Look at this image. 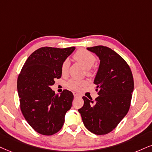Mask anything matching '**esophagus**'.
Wrapping results in <instances>:
<instances>
[{"label": "esophagus", "mask_w": 152, "mask_h": 152, "mask_svg": "<svg viewBox=\"0 0 152 152\" xmlns=\"http://www.w3.org/2000/svg\"><path fill=\"white\" fill-rule=\"evenodd\" d=\"M73 94H74V96H75V97H78V96H80V95L79 94H77V93L74 92V93H73Z\"/></svg>", "instance_id": "obj_1"}]
</instances>
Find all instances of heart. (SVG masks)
<instances>
[{"label": "heart", "mask_w": 152, "mask_h": 152, "mask_svg": "<svg viewBox=\"0 0 152 152\" xmlns=\"http://www.w3.org/2000/svg\"><path fill=\"white\" fill-rule=\"evenodd\" d=\"M73 58L77 62L82 65L85 68L87 69V75L88 76L94 75V70L91 69V67L96 63V58L92 53L86 49H79L75 53L73 56ZM70 67V62L68 60H65L62 63L61 70V73L63 75L67 74ZM87 82L85 80H79L72 79L67 82V85L70 89L72 90H79L80 88L86 85Z\"/></svg>", "instance_id": "obj_1"}]
</instances>
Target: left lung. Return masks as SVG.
Segmentation results:
<instances>
[{
	"instance_id": "1",
	"label": "left lung",
	"mask_w": 152,
	"mask_h": 152,
	"mask_svg": "<svg viewBox=\"0 0 152 152\" xmlns=\"http://www.w3.org/2000/svg\"><path fill=\"white\" fill-rule=\"evenodd\" d=\"M87 49L100 59L94 82L99 96L95 100L82 97L84 105L78 111L86 128L102 135L113 130L128 113L134 89L133 76L127 62L111 48L96 46Z\"/></svg>"
}]
</instances>
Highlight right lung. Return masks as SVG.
<instances>
[{"label": "right lung", "mask_w": 152, "mask_h": 152, "mask_svg": "<svg viewBox=\"0 0 152 152\" xmlns=\"http://www.w3.org/2000/svg\"><path fill=\"white\" fill-rule=\"evenodd\" d=\"M75 49L42 47L29 56L18 78L20 109L36 132L51 135L63 127L65 115L72 106L74 96L65 90L61 95L50 89L61 77V64Z\"/></svg>", "instance_id": "add662e5"}]
</instances>
